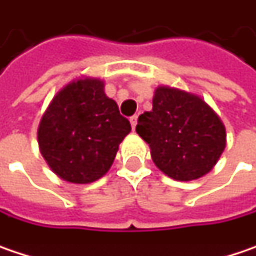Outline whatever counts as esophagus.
I'll list each match as a JSON object with an SVG mask.
<instances>
[{
    "label": "esophagus",
    "mask_w": 256,
    "mask_h": 256,
    "mask_svg": "<svg viewBox=\"0 0 256 256\" xmlns=\"http://www.w3.org/2000/svg\"><path fill=\"white\" fill-rule=\"evenodd\" d=\"M137 115H134V116H131L130 118V122H131V126H132V130H136V126H137Z\"/></svg>",
    "instance_id": "obj_1"
}]
</instances>
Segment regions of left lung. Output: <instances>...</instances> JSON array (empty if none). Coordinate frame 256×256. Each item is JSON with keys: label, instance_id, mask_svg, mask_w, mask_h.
Returning a JSON list of instances; mask_svg holds the SVG:
<instances>
[{"label": "left lung", "instance_id": "left-lung-1", "mask_svg": "<svg viewBox=\"0 0 256 256\" xmlns=\"http://www.w3.org/2000/svg\"><path fill=\"white\" fill-rule=\"evenodd\" d=\"M137 134L152 150L154 164L174 180L208 174L226 147V130L198 96L157 87L153 109L138 116Z\"/></svg>", "mask_w": 256, "mask_h": 256}]
</instances>
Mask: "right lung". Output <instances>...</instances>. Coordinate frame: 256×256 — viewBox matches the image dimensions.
<instances>
[{"mask_svg": "<svg viewBox=\"0 0 256 256\" xmlns=\"http://www.w3.org/2000/svg\"><path fill=\"white\" fill-rule=\"evenodd\" d=\"M131 124L103 82L82 78L54 98L42 116L38 140L49 168L66 182L90 184L106 174Z\"/></svg>", "mask_w": 256, "mask_h": 256, "instance_id": "right-lung-1", "label": "right lung"}]
</instances>
